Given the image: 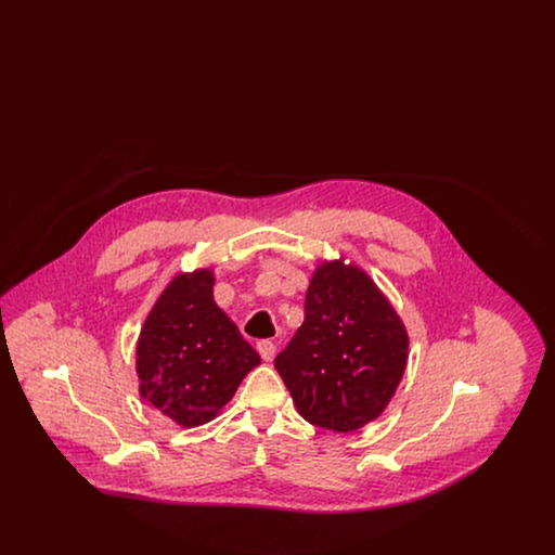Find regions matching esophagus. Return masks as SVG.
<instances>
[{"label": "esophagus", "mask_w": 555, "mask_h": 555, "mask_svg": "<svg viewBox=\"0 0 555 555\" xmlns=\"http://www.w3.org/2000/svg\"><path fill=\"white\" fill-rule=\"evenodd\" d=\"M258 351H260V356H262V360L266 362H270L272 358H274V353H276V345L272 344V341H268V339H262V341H258Z\"/></svg>", "instance_id": "34e87169"}]
</instances>
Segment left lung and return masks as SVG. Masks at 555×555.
<instances>
[{
  "mask_svg": "<svg viewBox=\"0 0 555 555\" xmlns=\"http://www.w3.org/2000/svg\"><path fill=\"white\" fill-rule=\"evenodd\" d=\"M306 317L274 369L297 412L314 426L351 433L389 405L408 364V331L369 274L344 260L314 270Z\"/></svg>",
  "mask_w": 555,
  "mask_h": 555,
  "instance_id": "obj_1",
  "label": "left lung"
}]
</instances>
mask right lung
Wrapping results in <instances>:
<instances>
[{
  "instance_id": "add662e5",
  "label": "right lung",
  "mask_w": 555,
  "mask_h": 555,
  "mask_svg": "<svg viewBox=\"0 0 555 555\" xmlns=\"http://www.w3.org/2000/svg\"><path fill=\"white\" fill-rule=\"evenodd\" d=\"M214 272L177 274L137 341L139 396L179 426L214 421L260 364L237 324L214 301Z\"/></svg>"
}]
</instances>
